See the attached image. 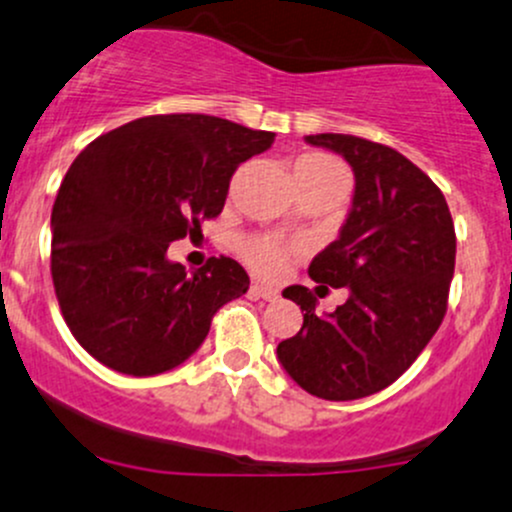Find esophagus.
<instances>
[{
    "instance_id": "34e87169",
    "label": "esophagus",
    "mask_w": 512,
    "mask_h": 512,
    "mask_svg": "<svg viewBox=\"0 0 512 512\" xmlns=\"http://www.w3.org/2000/svg\"><path fill=\"white\" fill-rule=\"evenodd\" d=\"M250 292H252V297L265 299V301H277V299H279V292H277V289H274V287H267V284H262V282H252Z\"/></svg>"
}]
</instances>
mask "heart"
Listing matches in <instances>:
<instances>
[{
	"mask_svg": "<svg viewBox=\"0 0 512 512\" xmlns=\"http://www.w3.org/2000/svg\"><path fill=\"white\" fill-rule=\"evenodd\" d=\"M294 176L297 181H336V184L348 186V171L336 157L324 152H306L294 161ZM294 247L284 245L277 238L270 235H257V238L245 240L240 245L242 257L247 260V265L260 274L274 277L284 270L289 255H292Z\"/></svg>",
	"mask_w": 512,
	"mask_h": 512,
	"instance_id": "heart-1",
	"label": "heart"
}]
</instances>
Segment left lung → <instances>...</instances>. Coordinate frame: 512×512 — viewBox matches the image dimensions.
<instances>
[{
  "instance_id": "8db88e82",
  "label": "left lung",
  "mask_w": 512,
  "mask_h": 512,
  "mask_svg": "<svg viewBox=\"0 0 512 512\" xmlns=\"http://www.w3.org/2000/svg\"><path fill=\"white\" fill-rule=\"evenodd\" d=\"M351 164L353 206L341 235L311 260L319 287L348 289L346 304L316 314L306 287L284 289L304 324L277 346L289 378L321 400L385 390L441 326L454 277L456 233L444 193L392 147L353 134H309Z\"/></svg>"
}]
</instances>
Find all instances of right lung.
I'll return each instance as SVG.
<instances>
[{"label":"right lung","instance_id":"right-lung-1","mask_svg":"<svg viewBox=\"0 0 512 512\" xmlns=\"http://www.w3.org/2000/svg\"><path fill=\"white\" fill-rule=\"evenodd\" d=\"M272 142L274 132L188 112L139 117L75 157L53 203L51 277L95 360L134 378L166 373L247 292L250 277L230 257L188 274L166 250L220 215L235 169Z\"/></svg>","mask_w":512,"mask_h":512}]
</instances>
